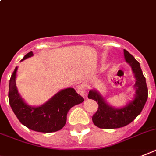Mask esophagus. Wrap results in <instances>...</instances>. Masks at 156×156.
Masks as SVG:
<instances>
[{
  "instance_id": "esophagus-1",
  "label": "esophagus",
  "mask_w": 156,
  "mask_h": 156,
  "mask_svg": "<svg viewBox=\"0 0 156 156\" xmlns=\"http://www.w3.org/2000/svg\"><path fill=\"white\" fill-rule=\"evenodd\" d=\"M77 91H78V93L80 95H81L82 96H86V91H87V86L84 83H81L80 85L78 86L77 87Z\"/></svg>"
}]
</instances>
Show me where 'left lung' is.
<instances>
[{
	"label": "left lung",
	"mask_w": 156,
	"mask_h": 156,
	"mask_svg": "<svg viewBox=\"0 0 156 156\" xmlns=\"http://www.w3.org/2000/svg\"><path fill=\"white\" fill-rule=\"evenodd\" d=\"M123 52L126 61L132 66L136 79L135 99L127 106L116 109L106 104L98 92L93 90L90 91L87 97L92 99L98 104V110L92 115V122L100 128L114 129L129 124L140 115L147 100L148 90L140 63L127 50H123Z\"/></svg>",
	"instance_id": "1"
}]
</instances>
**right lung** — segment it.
<instances>
[{
  "label": "right lung",
  "mask_w": 156,
  "mask_h": 156,
  "mask_svg": "<svg viewBox=\"0 0 156 156\" xmlns=\"http://www.w3.org/2000/svg\"><path fill=\"white\" fill-rule=\"evenodd\" d=\"M32 52L27 53L21 61L32 56ZM15 69L9 80V100L14 114L23 125L35 132L50 133L62 129L67 120V114L72 107L83 101L74 88L69 87L56 93L47 103L37 108L27 105L20 98L16 87Z\"/></svg>",
  "instance_id": "right-lung-1"
}]
</instances>
